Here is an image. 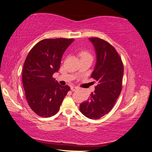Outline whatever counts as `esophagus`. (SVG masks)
<instances>
[{
    "label": "esophagus",
    "mask_w": 152,
    "mask_h": 152,
    "mask_svg": "<svg viewBox=\"0 0 152 152\" xmlns=\"http://www.w3.org/2000/svg\"><path fill=\"white\" fill-rule=\"evenodd\" d=\"M71 90H72L73 92H75V91L78 90V88L75 86H71Z\"/></svg>",
    "instance_id": "obj_1"
}]
</instances>
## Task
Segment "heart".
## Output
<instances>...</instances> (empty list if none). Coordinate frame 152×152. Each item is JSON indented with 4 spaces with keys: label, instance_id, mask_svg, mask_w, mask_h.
<instances>
[{
    "label": "heart",
    "instance_id": "1",
    "mask_svg": "<svg viewBox=\"0 0 152 152\" xmlns=\"http://www.w3.org/2000/svg\"><path fill=\"white\" fill-rule=\"evenodd\" d=\"M80 56L81 57V58H88V57H90V58H92V56H91L90 54L88 51H86V50H83V51L80 52Z\"/></svg>",
    "mask_w": 152,
    "mask_h": 152
}]
</instances>
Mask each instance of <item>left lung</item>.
<instances>
[{"mask_svg": "<svg viewBox=\"0 0 152 152\" xmlns=\"http://www.w3.org/2000/svg\"><path fill=\"white\" fill-rule=\"evenodd\" d=\"M95 48L96 64L91 77L97 81L94 92L80 104V111L90 119H99L113 109L122 86L124 65L116 49L98 38H89Z\"/></svg>", "mask_w": 152, "mask_h": 152, "instance_id": "1", "label": "left lung"}]
</instances>
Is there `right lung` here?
I'll return each mask as SVG.
<instances>
[{"label": "right lung", "mask_w": 152, "mask_h": 152, "mask_svg": "<svg viewBox=\"0 0 152 152\" xmlns=\"http://www.w3.org/2000/svg\"><path fill=\"white\" fill-rule=\"evenodd\" d=\"M74 39H44L30 50L23 65L22 80L30 107L39 116L58 113L70 88L62 86L53 75L58 71L64 53Z\"/></svg>", "instance_id": "add662e5"}]
</instances>
